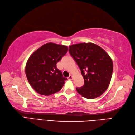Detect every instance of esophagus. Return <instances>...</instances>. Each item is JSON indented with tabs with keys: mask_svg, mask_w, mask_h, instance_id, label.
I'll use <instances>...</instances> for the list:
<instances>
[{
	"mask_svg": "<svg viewBox=\"0 0 135 135\" xmlns=\"http://www.w3.org/2000/svg\"><path fill=\"white\" fill-rule=\"evenodd\" d=\"M68 79L69 80H73V77L72 76H71V75H70L68 77Z\"/></svg>",
	"mask_w": 135,
	"mask_h": 135,
	"instance_id": "obj_1",
	"label": "esophagus"
}]
</instances>
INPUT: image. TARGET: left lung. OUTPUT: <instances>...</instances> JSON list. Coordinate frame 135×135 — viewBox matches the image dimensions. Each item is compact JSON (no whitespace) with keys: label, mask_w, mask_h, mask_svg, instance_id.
I'll list each match as a JSON object with an SVG mask.
<instances>
[{"label":"left lung","mask_w":135,"mask_h":135,"mask_svg":"<svg viewBox=\"0 0 135 135\" xmlns=\"http://www.w3.org/2000/svg\"><path fill=\"white\" fill-rule=\"evenodd\" d=\"M69 51L84 80V85L76 88L77 92L87 99L100 97L108 88L112 76L113 64L108 54L92 43L71 45Z\"/></svg>","instance_id":"8db88e82"}]
</instances>
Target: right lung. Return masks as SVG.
<instances>
[{
    "label": "right lung",
    "instance_id": "obj_1",
    "mask_svg": "<svg viewBox=\"0 0 135 135\" xmlns=\"http://www.w3.org/2000/svg\"><path fill=\"white\" fill-rule=\"evenodd\" d=\"M68 51L67 46L48 43L38 48L26 62L25 73L30 85L41 95L59 92L66 78L63 77L56 64Z\"/></svg>",
    "mask_w": 135,
    "mask_h": 135
}]
</instances>
